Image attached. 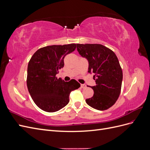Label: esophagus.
I'll list each match as a JSON object with an SVG mask.
<instances>
[{"label":"esophagus","instance_id":"obj_1","mask_svg":"<svg viewBox=\"0 0 150 150\" xmlns=\"http://www.w3.org/2000/svg\"><path fill=\"white\" fill-rule=\"evenodd\" d=\"M81 88H86V85L84 84H81Z\"/></svg>","mask_w":150,"mask_h":150}]
</instances>
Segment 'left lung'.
I'll use <instances>...</instances> for the list:
<instances>
[{"label":"left lung","mask_w":150,"mask_h":150,"mask_svg":"<svg viewBox=\"0 0 150 150\" xmlns=\"http://www.w3.org/2000/svg\"><path fill=\"white\" fill-rule=\"evenodd\" d=\"M80 55L88 61V72L94 74L96 85L91 86L93 96L86 99L96 110H108L118 99L121 93L122 72L116 54L109 48L98 44H77Z\"/></svg>","instance_id":"left-lung-1"}]
</instances>
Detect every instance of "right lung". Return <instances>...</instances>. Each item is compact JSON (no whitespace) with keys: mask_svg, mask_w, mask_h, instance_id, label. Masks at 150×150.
<instances>
[{"mask_svg":"<svg viewBox=\"0 0 150 150\" xmlns=\"http://www.w3.org/2000/svg\"><path fill=\"white\" fill-rule=\"evenodd\" d=\"M76 48V44L44 47L30 59L27 86L32 99L42 110L53 112L61 110L69 103L72 91L81 86L75 79L65 82L56 77L64 67V57Z\"/></svg>","mask_w":150,"mask_h":150,"instance_id":"add662e5","label":"right lung"}]
</instances>
